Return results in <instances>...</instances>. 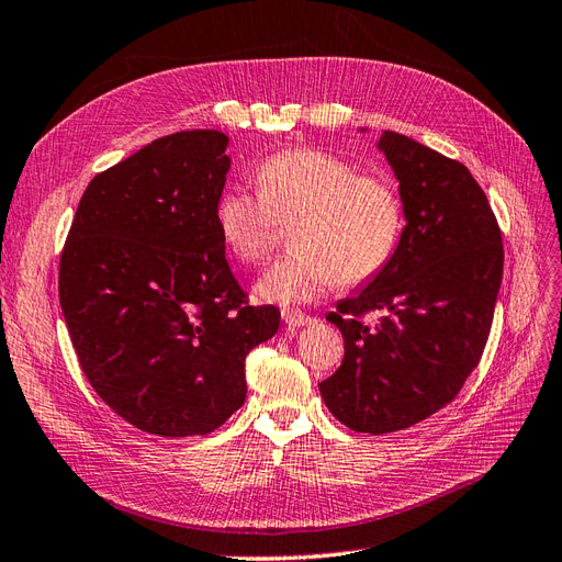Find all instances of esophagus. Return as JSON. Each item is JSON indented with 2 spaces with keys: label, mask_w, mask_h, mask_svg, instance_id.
Masks as SVG:
<instances>
[{
  "label": "esophagus",
  "mask_w": 562,
  "mask_h": 562,
  "mask_svg": "<svg viewBox=\"0 0 562 562\" xmlns=\"http://www.w3.org/2000/svg\"><path fill=\"white\" fill-rule=\"evenodd\" d=\"M282 319H284V324H286L289 329L311 327V324L315 322L311 315H305V313H301V311H294V307H292V311H289V307H286V311H282Z\"/></svg>",
  "instance_id": "1"
}]
</instances>
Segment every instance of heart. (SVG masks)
<instances>
[{
    "instance_id": "heart-1",
    "label": "heart",
    "mask_w": 562,
    "mask_h": 562,
    "mask_svg": "<svg viewBox=\"0 0 562 562\" xmlns=\"http://www.w3.org/2000/svg\"><path fill=\"white\" fill-rule=\"evenodd\" d=\"M259 193L228 187L216 201V226L240 263L263 261L280 224H292L294 251L266 270L257 296L280 305L311 303L342 284L375 278L404 228L402 198L385 177L357 175L342 158L284 149L259 162Z\"/></svg>"
}]
</instances>
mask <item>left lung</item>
I'll return each mask as SVG.
<instances>
[{
    "mask_svg": "<svg viewBox=\"0 0 562 562\" xmlns=\"http://www.w3.org/2000/svg\"><path fill=\"white\" fill-rule=\"evenodd\" d=\"M378 149L400 182L406 226L390 263L327 315L346 357L319 383L336 418L373 437L456 400L491 334L504 266L495 214L462 162L392 131ZM371 310L375 328L360 322Z\"/></svg>",
    "mask_w": 562,
    "mask_h": 562,
    "instance_id": "8db88e82",
    "label": "left lung"
}]
</instances>
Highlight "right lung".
<instances>
[{
  "instance_id": "add662e5",
  "label": "right lung",
  "mask_w": 562,
  "mask_h": 562,
  "mask_svg": "<svg viewBox=\"0 0 562 562\" xmlns=\"http://www.w3.org/2000/svg\"><path fill=\"white\" fill-rule=\"evenodd\" d=\"M220 131L154 139L90 179L60 257V305L100 400L142 431L193 437L245 404V357L276 336L216 226L231 156Z\"/></svg>"
}]
</instances>
